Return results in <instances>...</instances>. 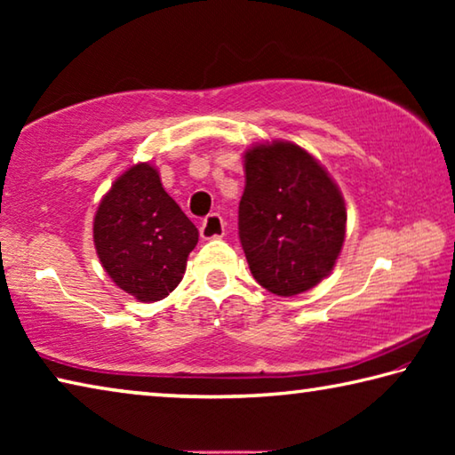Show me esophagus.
<instances>
[{
    "label": "esophagus",
    "instance_id": "esophagus-1",
    "mask_svg": "<svg viewBox=\"0 0 455 455\" xmlns=\"http://www.w3.org/2000/svg\"><path fill=\"white\" fill-rule=\"evenodd\" d=\"M225 235V220H222L220 214L212 212L209 214L203 220V225H200V236L204 238V241H211V238H220Z\"/></svg>",
    "mask_w": 455,
    "mask_h": 455
}]
</instances>
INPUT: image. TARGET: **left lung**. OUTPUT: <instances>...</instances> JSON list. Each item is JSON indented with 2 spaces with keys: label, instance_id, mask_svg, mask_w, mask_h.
<instances>
[{
  "label": "left lung",
  "instance_id": "obj_1",
  "mask_svg": "<svg viewBox=\"0 0 455 455\" xmlns=\"http://www.w3.org/2000/svg\"><path fill=\"white\" fill-rule=\"evenodd\" d=\"M238 238L260 287L279 297L313 289L333 271L345 241V200L325 168L292 142L244 154Z\"/></svg>",
  "mask_w": 455,
  "mask_h": 455
}]
</instances>
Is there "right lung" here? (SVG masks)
Wrapping results in <instances>:
<instances>
[{
    "label": "right lung",
    "mask_w": 455,
    "mask_h": 455,
    "mask_svg": "<svg viewBox=\"0 0 455 455\" xmlns=\"http://www.w3.org/2000/svg\"><path fill=\"white\" fill-rule=\"evenodd\" d=\"M196 243V227L148 163L128 168L94 217V244L104 271L144 303L160 301L179 287Z\"/></svg>",
    "instance_id": "right-lung-1"
}]
</instances>
